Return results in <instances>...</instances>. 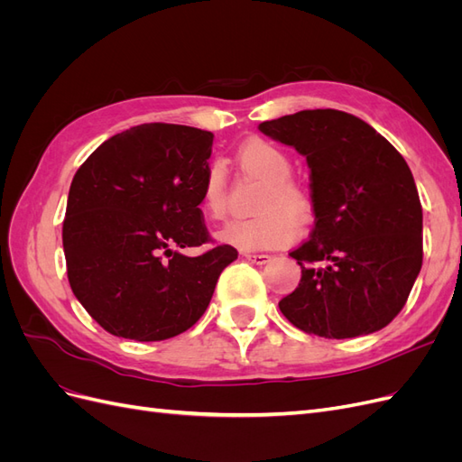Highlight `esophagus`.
<instances>
[{
  "label": "esophagus",
  "instance_id": "34e87169",
  "mask_svg": "<svg viewBox=\"0 0 462 462\" xmlns=\"http://www.w3.org/2000/svg\"><path fill=\"white\" fill-rule=\"evenodd\" d=\"M245 260H248L250 263H268L270 262V254H256V253H245L243 254Z\"/></svg>",
  "mask_w": 462,
  "mask_h": 462
}]
</instances>
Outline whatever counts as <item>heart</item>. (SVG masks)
<instances>
[{
  "instance_id": "1",
  "label": "heart",
  "mask_w": 462,
  "mask_h": 462,
  "mask_svg": "<svg viewBox=\"0 0 462 462\" xmlns=\"http://www.w3.org/2000/svg\"><path fill=\"white\" fill-rule=\"evenodd\" d=\"M241 165L265 180L258 200L260 212L253 217L229 221L219 239L241 250H268L289 245L300 235V217H309L310 197L289 179L292 162L287 153L265 141H248L236 152ZM200 206L212 219H221L227 209V177L219 162H212L202 177Z\"/></svg>"
}]
</instances>
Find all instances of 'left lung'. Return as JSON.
Instances as JSON below:
<instances>
[{
    "mask_svg": "<svg viewBox=\"0 0 462 462\" xmlns=\"http://www.w3.org/2000/svg\"><path fill=\"white\" fill-rule=\"evenodd\" d=\"M258 129L310 167L314 229L289 254L302 277L279 310L326 339L385 328L422 268V206L407 162L366 121L339 109H304Z\"/></svg>",
    "mask_w": 462,
    "mask_h": 462,
    "instance_id": "8db88e82",
    "label": "left lung"
}]
</instances>
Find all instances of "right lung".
<instances>
[{"label":"right lung","mask_w":462,"mask_h":462,"mask_svg":"<svg viewBox=\"0 0 462 462\" xmlns=\"http://www.w3.org/2000/svg\"><path fill=\"white\" fill-rule=\"evenodd\" d=\"M214 134L187 125L144 123L97 146L69 189L63 221L67 277L106 331L163 341L192 328L212 300L231 245L209 243L200 185Z\"/></svg>","instance_id":"add662e5"}]
</instances>
